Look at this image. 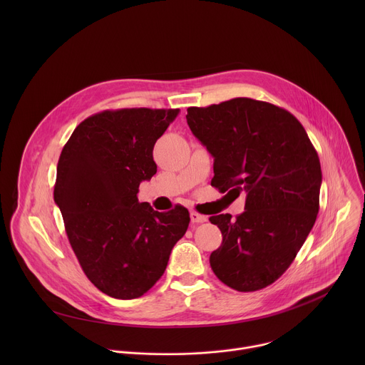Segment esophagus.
<instances>
[{
  "mask_svg": "<svg viewBox=\"0 0 365 365\" xmlns=\"http://www.w3.org/2000/svg\"><path fill=\"white\" fill-rule=\"evenodd\" d=\"M190 221L193 224H202V222H206V217L193 211V212H190Z\"/></svg>",
  "mask_w": 365,
  "mask_h": 365,
  "instance_id": "1",
  "label": "esophagus"
}]
</instances>
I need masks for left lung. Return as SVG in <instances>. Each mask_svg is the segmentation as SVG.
<instances>
[{
	"label": "left lung",
	"instance_id": "obj_1",
	"mask_svg": "<svg viewBox=\"0 0 365 365\" xmlns=\"http://www.w3.org/2000/svg\"><path fill=\"white\" fill-rule=\"evenodd\" d=\"M195 137L214 155L211 185L247 192L245 211L214 215L222 244L210 263L238 292L274 283L293 263L319 212L322 172L303 125L270 102L234 98L186 115Z\"/></svg>",
	"mask_w": 365,
	"mask_h": 365
}]
</instances>
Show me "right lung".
<instances>
[{"label": "right lung", "instance_id": "add662e5", "mask_svg": "<svg viewBox=\"0 0 365 365\" xmlns=\"http://www.w3.org/2000/svg\"><path fill=\"white\" fill-rule=\"evenodd\" d=\"M179 110H107L83 120L58 162L55 202L78 262L102 293L135 299L168 266L189 227L186 207L158 212L138 186L158 172L153 147Z\"/></svg>", "mask_w": 365, "mask_h": 365}]
</instances>
